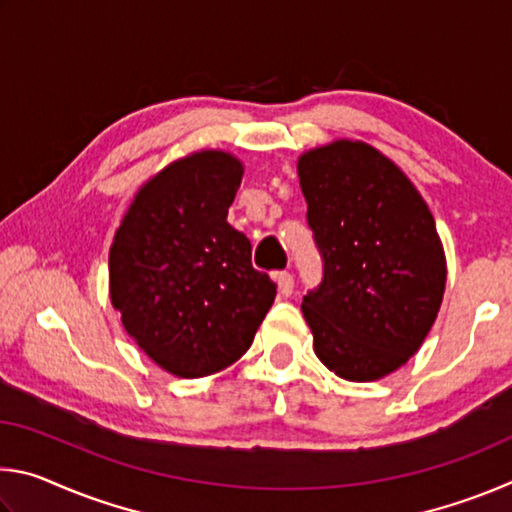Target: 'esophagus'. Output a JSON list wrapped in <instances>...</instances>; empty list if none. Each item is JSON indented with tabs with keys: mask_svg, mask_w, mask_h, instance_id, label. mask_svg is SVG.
<instances>
[{
	"mask_svg": "<svg viewBox=\"0 0 512 512\" xmlns=\"http://www.w3.org/2000/svg\"><path fill=\"white\" fill-rule=\"evenodd\" d=\"M293 284H296V282H293V275L291 273H287V271H282L280 275H277V289H280V293H282V296H291V293H293Z\"/></svg>",
	"mask_w": 512,
	"mask_h": 512,
	"instance_id": "esophagus-1",
	"label": "esophagus"
}]
</instances>
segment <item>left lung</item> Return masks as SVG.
I'll use <instances>...</instances> for the list:
<instances>
[{
	"instance_id": "left-lung-1",
	"label": "left lung",
	"mask_w": 512,
	"mask_h": 512,
	"mask_svg": "<svg viewBox=\"0 0 512 512\" xmlns=\"http://www.w3.org/2000/svg\"><path fill=\"white\" fill-rule=\"evenodd\" d=\"M323 284L302 300L314 352L348 381L402 368L427 339L447 282L429 205L375 146L334 140L298 158Z\"/></svg>"
}]
</instances>
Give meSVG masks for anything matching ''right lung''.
I'll return each mask as SVG.
<instances>
[{
	"instance_id": "obj_1",
	"label": "right lung",
	"mask_w": 512,
	"mask_h": 512,
	"mask_svg": "<svg viewBox=\"0 0 512 512\" xmlns=\"http://www.w3.org/2000/svg\"><path fill=\"white\" fill-rule=\"evenodd\" d=\"M244 162L223 149L169 162L137 189L108 257L110 302L140 350L183 379L214 375L255 339L275 284L228 223Z\"/></svg>"
}]
</instances>
